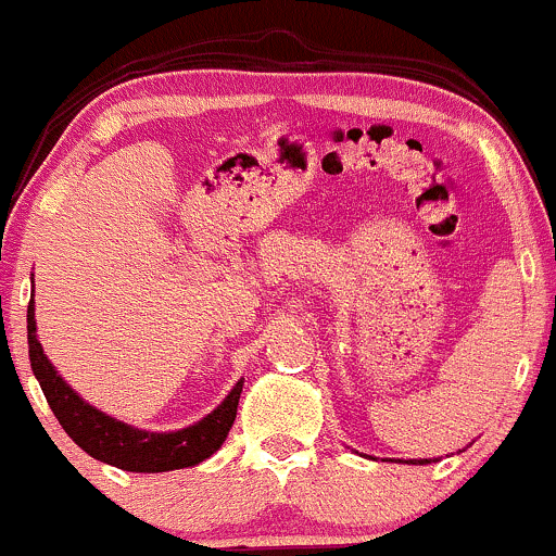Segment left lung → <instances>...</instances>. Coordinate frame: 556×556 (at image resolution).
<instances>
[{"instance_id":"obj_1","label":"left lung","mask_w":556,"mask_h":556,"mask_svg":"<svg viewBox=\"0 0 556 556\" xmlns=\"http://www.w3.org/2000/svg\"><path fill=\"white\" fill-rule=\"evenodd\" d=\"M419 465H430V459H419Z\"/></svg>"}]
</instances>
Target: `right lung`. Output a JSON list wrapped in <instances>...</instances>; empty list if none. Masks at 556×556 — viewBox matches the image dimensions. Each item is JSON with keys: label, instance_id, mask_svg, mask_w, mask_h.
<instances>
[{"label": "right lung", "instance_id": "1", "mask_svg": "<svg viewBox=\"0 0 556 556\" xmlns=\"http://www.w3.org/2000/svg\"><path fill=\"white\" fill-rule=\"evenodd\" d=\"M28 356L30 369L45 390L47 404H50L58 422L63 425V430L73 438V443L94 459L126 469V472H168V469L200 465L222 448L231 425H235L242 380L237 382L216 412L200 419L198 425L176 432L134 430L118 419L105 417L94 406L84 404L76 390L68 388V382L54 371L50 358L41 351V343L36 340L34 301L28 306Z\"/></svg>", "mask_w": 556, "mask_h": 556}]
</instances>
